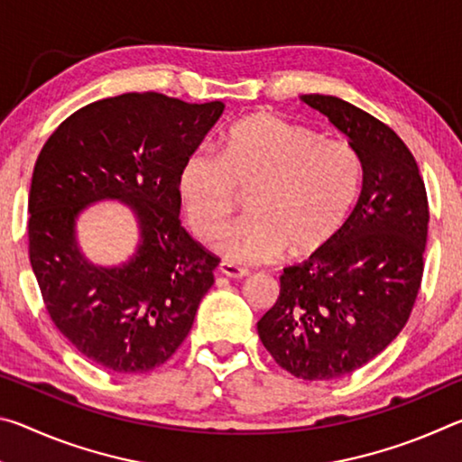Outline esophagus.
Returning <instances> with one entry per match:
<instances>
[{
	"mask_svg": "<svg viewBox=\"0 0 462 462\" xmlns=\"http://www.w3.org/2000/svg\"><path fill=\"white\" fill-rule=\"evenodd\" d=\"M217 271H220L224 277H230V279H245V277H248V269L238 267V264L228 263V261H222L220 264H217Z\"/></svg>",
	"mask_w": 462,
	"mask_h": 462,
	"instance_id": "obj_1",
	"label": "esophagus"
}]
</instances>
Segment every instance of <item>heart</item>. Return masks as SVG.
Instances as JSON below:
<instances>
[{
  "label": "heart",
  "mask_w": 462,
  "mask_h": 462,
  "mask_svg": "<svg viewBox=\"0 0 462 462\" xmlns=\"http://www.w3.org/2000/svg\"><path fill=\"white\" fill-rule=\"evenodd\" d=\"M361 183V159L348 143L271 112L234 124L220 152L193 148L179 169L187 222L201 238L222 230L238 189H248L250 214L217 242L226 259L246 264L322 248L348 217Z\"/></svg>",
  "instance_id": "obj_1"
}]
</instances>
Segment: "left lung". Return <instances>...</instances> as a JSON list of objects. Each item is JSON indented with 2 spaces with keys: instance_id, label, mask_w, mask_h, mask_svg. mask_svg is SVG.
Returning a JSON list of instances; mask_svg holds the SVG:
<instances>
[{
  "instance_id": "left-lung-1",
  "label": "left lung",
  "mask_w": 462,
  "mask_h": 462,
  "mask_svg": "<svg viewBox=\"0 0 462 462\" xmlns=\"http://www.w3.org/2000/svg\"><path fill=\"white\" fill-rule=\"evenodd\" d=\"M361 159L363 191L340 230L308 261L285 267L281 291L256 330L297 379L356 371L402 332L418 297L428 238V198L418 162L385 124L348 101L310 93Z\"/></svg>"
}]
</instances>
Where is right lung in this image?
<instances>
[{
	"mask_svg": "<svg viewBox=\"0 0 462 462\" xmlns=\"http://www.w3.org/2000/svg\"><path fill=\"white\" fill-rule=\"evenodd\" d=\"M224 112L162 93H124L81 107L42 146L28 198L30 264L60 334L99 366L148 373L189 334L220 259L179 222V169ZM118 200L137 217L128 262L91 263L76 240L89 205Z\"/></svg>",
	"mask_w": 462,
	"mask_h": 462,
	"instance_id": "add662e5",
	"label": "right lung"
}]
</instances>
